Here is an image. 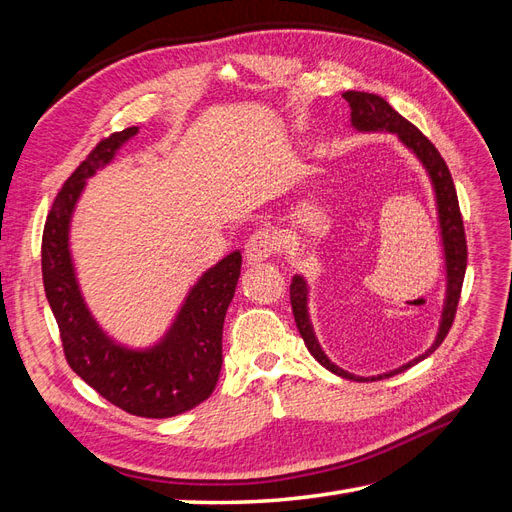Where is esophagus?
Segmentation results:
<instances>
[{"label": "esophagus", "mask_w": 512, "mask_h": 512, "mask_svg": "<svg viewBox=\"0 0 512 512\" xmlns=\"http://www.w3.org/2000/svg\"><path fill=\"white\" fill-rule=\"evenodd\" d=\"M277 247H280V239L275 232L271 228H260L245 243V262L247 265H260L275 254Z\"/></svg>", "instance_id": "1"}]
</instances>
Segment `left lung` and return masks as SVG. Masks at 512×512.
<instances>
[{
	"label": "left lung",
	"mask_w": 512,
	"mask_h": 512,
	"mask_svg": "<svg viewBox=\"0 0 512 512\" xmlns=\"http://www.w3.org/2000/svg\"><path fill=\"white\" fill-rule=\"evenodd\" d=\"M344 100L350 104V123L356 132L369 134V132H389L395 134L401 145L410 149L416 160L423 164L425 173L431 181L433 196H436V211H438V224H440V239H442V252H444V271H446V292H444V305H442V316H440V327L438 335L433 339V344L418 354L406 365H399L397 369L386 371V374L378 376H354L350 371L337 367L327 354H324L322 346L318 344V337L314 333L312 318H309V284L303 275H294L290 284V303H292V314L294 322H297L299 333L307 350L312 352L314 359L327 367L333 374L354 380V382H374L382 378H391L395 374L416 365L418 361L427 359L431 352H436L438 346L444 342V337L451 329L455 320L459 294L463 286V275H466V262H468V245H466V232H463V220L459 211V200L455 192V183L451 177V170H448L446 162L438 153V149L431 145L423 132L414 128L408 119L401 117L395 108L386 102L384 98L376 94H365V91H346L342 94Z\"/></svg>",
	"instance_id": "obj_1"
}]
</instances>
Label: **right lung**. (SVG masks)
I'll use <instances>...</instances> for the list:
<instances>
[{"label": "right lung", "instance_id": "obj_1", "mask_svg": "<svg viewBox=\"0 0 512 512\" xmlns=\"http://www.w3.org/2000/svg\"><path fill=\"white\" fill-rule=\"evenodd\" d=\"M136 134L138 128H128L104 138L59 190L44 224L42 280L76 376L134 416L168 418L198 406L218 384L222 329L241 275V252H230L198 277L170 327L151 346H126L100 327L76 277L70 228L87 181Z\"/></svg>", "mask_w": 512, "mask_h": 512}]
</instances>
